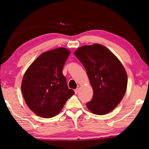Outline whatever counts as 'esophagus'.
<instances>
[{"label":"esophagus","mask_w":149,"mask_h":149,"mask_svg":"<svg viewBox=\"0 0 149 149\" xmlns=\"http://www.w3.org/2000/svg\"><path fill=\"white\" fill-rule=\"evenodd\" d=\"M78 90H79V89H78V88H77V89H74V93H76V94H77V93H78Z\"/></svg>","instance_id":"obj_1"}]
</instances>
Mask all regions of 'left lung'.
Here are the masks:
<instances>
[{
    "label": "left lung",
    "instance_id": "1",
    "mask_svg": "<svg viewBox=\"0 0 149 149\" xmlns=\"http://www.w3.org/2000/svg\"><path fill=\"white\" fill-rule=\"evenodd\" d=\"M74 54L85 67L93 89L92 100L86 104L89 110L100 116L113 110L127 88V74L121 62L98 43L80 47Z\"/></svg>",
    "mask_w": 149,
    "mask_h": 149
}]
</instances>
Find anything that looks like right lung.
I'll return each instance as SVG.
<instances>
[{
  "label": "right lung",
  "mask_w": 149,
  "mask_h": 149,
  "mask_svg": "<svg viewBox=\"0 0 149 149\" xmlns=\"http://www.w3.org/2000/svg\"><path fill=\"white\" fill-rule=\"evenodd\" d=\"M70 53L63 47L44 52L25 72L21 91L27 106L37 116L44 118L56 116L74 94L68 88L62 73Z\"/></svg>",
  "instance_id": "1"
}]
</instances>
